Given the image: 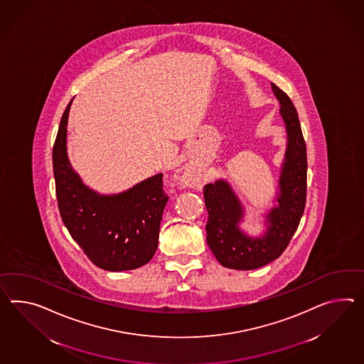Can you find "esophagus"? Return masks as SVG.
<instances>
[{"label": "esophagus", "mask_w": 364, "mask_h": 364, "mask_svg": "<svg viewBox=\"0 0 364 364\" xmlns=\"http://www.w3.org/2000/svg\"><path fill=\"white\" fill-rule=\"evenodd\" d=\"M188 180H189V178H188V176H184V178H183V181H188Z\"/></svg>", "instance_id": "obj_1"}]
</instances>
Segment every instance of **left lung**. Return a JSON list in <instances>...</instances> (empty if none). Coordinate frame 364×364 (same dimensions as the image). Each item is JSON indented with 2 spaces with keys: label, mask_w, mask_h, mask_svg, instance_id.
Here are the masks:
<instances>
[{
  "label": "left lung",
  "mask_w": 364,
  "mask_h": 364,
  "mask_svg": "<svg viewBox=\"0 0 364 364\" xmlns=\"http://www.w3.org/2000/svg\"><path fill=\"white\" fill-rule=\"evenodd\" d=\"M287 126L288 146L280 175L279 205L267 214L268 229L263 237L251 238L240 230L243 210L240 200L225 180L204 186L208 210L206 242L222 266L232 269H255L283 254L297 230L306 203V144L297 110L291 98L271 82Z\"/></svg>",
  "instance_id": "obj_1"
}]
</instances>
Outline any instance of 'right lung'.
Listing matches in <instances>:
<instances>
[{
    "label": "right lung",
    "instance_id": "right-lung-1",
    "mask_svg": "<svg viewBox=\"0 0 364 364\" xmlns=\"http://www.w3.org/2000/svg\"><path fill=\"white\" fill-rule=\"evenodd\" d=\"M65 107L53 149L59 212L72 238L95 266L127 271L149 263L158 247L160 221L168 196L163 175H155L124 193L101 196L81 183L67 156Z\"/></svg>",
    "mask_w": 364,
    "mask_h": 364
}]
</instances>
